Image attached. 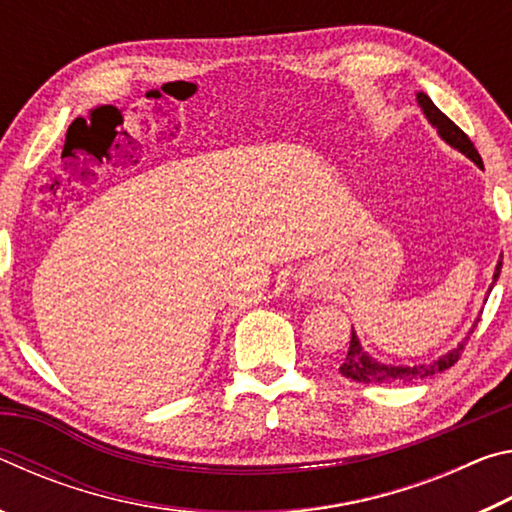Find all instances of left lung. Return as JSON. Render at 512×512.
<instances>
[{
    "label": "left lung",
    "mask_w": 512,
    "mask_h": 512,
    "mask_svg": "<svg viewBox=\"0 0 512 512\" xmlns=\"http://www.w3.org/2000/svg\"><path fill=\"white\" fill-rule=\"evenodd\" d=\"M415 99H418V106L422 110V115L427 117L429 124L438 131L440 140L452 146V149H456L458 153H463L465 158H470L476 164V167L483 169L481 155H479V151L474 149L470 137H467L461 131V128H458L454 121L445 115V112H440L436 108V103H433L427 97V94L418 92V94H415ZM499 273H501V257H499V262L495 266V275H492V284H490L488 293L492 291V287H495ZM485 300H488V298H485ZM476 323H479V320H474L472 329L476 327ZM472 329L467 332L465 339L456 345V348L447 350L445 354H440L438 359H433L429 363H413V366H397V363L377 361L375 357H372V354H368L366 348L361 345L357 332H354V327H352L348 357H345V361L341 363L339 370H341L343 377L354 379V381H363V384H406V381H413V379H424V377L438 375V372L452 368L454 363L458 361V357H461V352L465 348V341L470 339Z\"/></svg>",
    "instance_id": "obj_1"
}]
</instances>
